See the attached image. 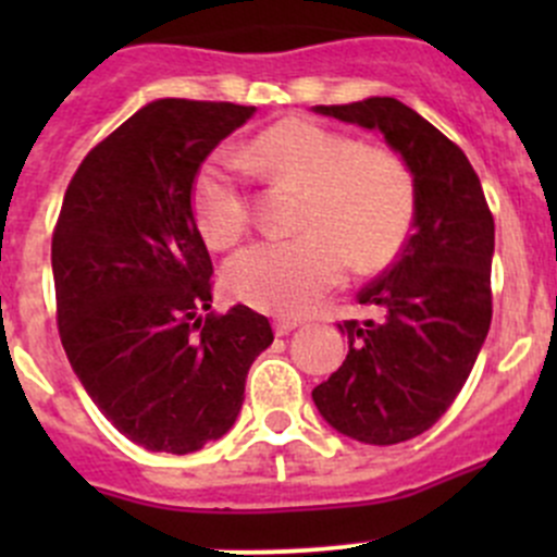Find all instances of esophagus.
<instances>
[{
    "mask_svg": "<svg viewBox=\"0 0 557 557\" xmlns=\"http://www.w3.org/2000/svg\"><path fill=\"white\" fill-rule=\"evenodd\" d=\"M296 325H299V320H296V318H277V320H274V334L285 336V334H290Z\"/></svg>",
    "mask_w": 557,
    "mask_h": 557,
    "instance_id": "1",
    "label": "esophagus"
}]
</instances>
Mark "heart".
Returning a JSON list of instances; mask_svg holds the SVG:
<instances>
[{
  "label": "heart",
  "mask_w": 557,
  "mask_h": 557,
  "mask_svg": "<svg viewBox=\"0 0 557 557\" xmlns=\"http://www.w3.org/2000/svg\"><path fill=\"white\" fill-rule=\"evenodd\" d=\"M245 166L274 183L305 185L290 239L245 247L228 261L237 299L272 314H305L345 280L350 261L380 269L401 250L418 205L407 161L314 121H280L237 156L218 150L194 177V218L207 245L232 247L250 226Z\"/></svg>",
  "instance_id": "1"
}]
</instances>
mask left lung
<instances>
[{"label": "left lung", "mask_w": 557, "mask_h": 557, "mask_svg": "<svg viewBox=\"0 0 557 557\" xmlns=\"http://www.w3.org/2000/svg\"><path fill=\"white\" fill-rule=\"evenodd\" d=\"M314 112L383 134L418 185L412 234L358 294V305L377 314L339 323L350 350L312 391L339 434L398 445L447 412L491 329V207L463 150L398 99L318 104Z\"/></svg>", "instance_id": "8db88e82"}]
</instances>
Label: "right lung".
Listing matches in <instances>:
<instances>
[{"mask_svg": "<svg viewBox=\"0 0 557 557\" xmlns=\"http://www.w3.org/2000/svg\"><path fill=\"white\" fill-rule=\"evenodd\" d=\"M256 107L159 99L77 166L53 228L55 318L66 358L102 414L153 453L221 440L245 377L272 345L263 314L212 307V261L194 177Z\"/></svg>", "mask_w": 557, "mask_h": 557, "instance_id": "add662e5", "label": "right lung"}]
</instances>
